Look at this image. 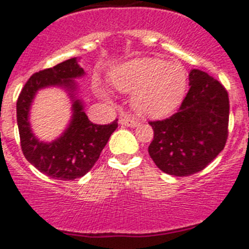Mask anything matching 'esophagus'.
<instances>
[{"mask_svg": "<svg viewBox=\"0 0 249 249\" xmlns=\"http://www.w3.org/2000/svg\"><path fill=\"white\" fill-rule=\"evenodd\" d=\"M120 123L127 127H137L140 124V122L135 117H131V116H124V117H122L120 120Z\"/></svg>", "mask_w": 249, "mask_h": 249, "instance_id": "34e87169", "label": "esophagus"}]
</instances>
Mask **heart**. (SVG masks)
<instances>
[{"mask_svg": "<svg viewBox=\"0 0 249 249\" xmlns=\"http://www.w3.org/2000/svg\"><path fill=\"white\" fill-rule=\"evenodd\" d=\"M111 83L122 92L136 91L133 106L140 113L160 117L179 105L187 78L181 66L144 57L129 61L112 72Z\"/></svg>", "mask_w": 249, "mask_h": 249, "instance_id": "obj_1", "label": "heart"}]
</instances>
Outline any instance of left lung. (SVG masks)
Wrapping results in <instances>:
<instances>
[{"label": "left lung", "instance_id": "8db88e82", "mask_svg": "<svg viewBox=\"0 0 249 249\" xmlns=\"http://www.w3.org/2000/svg\"><path fill=\"white\" fill-rule=\"evenodd\" d=\"M227 89L206 72H190V91L171 117L149 121L153 140L148 153L164 173L192 176L221 153L228 138Z\"/></svg>", "mask_w": 249, "mask_h": 249}]
</instances>
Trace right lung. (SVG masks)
Segmentation results:
<instances>
[{
  "instance_id": "right-lung-1",
  "label": "right lung",
  "mask_w": 249,
  "mask_h": 249,
  "mask_svg": "<svg viewBox=\"0 0 249 249\" xmlns=\"http://www.w3.org/2000/svg\"><path fill=\"white\" fill-rule=\"evenodd\" d=\"M83 73L77 59L70 58L32 74L17 100V124L23 156L39 172L51 178L72 181L85 176L97 162L101 152L118 127V120L109 124L92 123L83 112L81 101L73 100L72 121L61 137L51 143H43L34 136L28 122V112L36 92L47 86H62L73 92L76 89L73 78Z\"/></svg>"
}]
</instances>
